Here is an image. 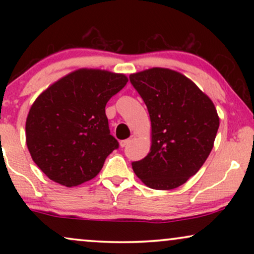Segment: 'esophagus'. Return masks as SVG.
I'll list each match as a JSON object with an SVG mask.
<instances>
[{"label": "esophagus", "instance_id": "esophagus-1", "mask_svg": "<svg viewBox=\"0 0 254 254\" xmlns=\"http://www.w3.org/2000/svg\"><path fill=\"white\" fill-rule=\"evenodd\" d=\"M135 138H136V136H135V135H131V136H130L129 138H127V140L120 141V147H121V148H125V147H126V145L129 144L131 141L135 140Z\"/></svg>", "mask_w": 254, "mask_h": 254}]
</instances>
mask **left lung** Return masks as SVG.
<instances>
[{"label": "left lung", "instance_id": "1", "mask_svg": "<svg viewBox=\"0 0 254 254\" xmlns=\"http://www.w3.org/2000/svg\"><path fill=\"white\" fill-rule=\"evenodd\" d=\"M151 123L149 154L131 166L154 190H173L201 169L214 147L220 118L216 107L192 79L169 68L130 74Z\"/></svg>", "mask_w": 254, "mask_h": 254}]
</instances>
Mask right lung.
<instances>
[{
	"mask_svg": "<svg viewBox=\"0 0 254 254\" xmlns=\"http://www.w3.org/2000/svg\"><path fill=\"white\" fill-rule=\"evenodd\" d=\"M127 82L125 74L81 68L37 97L26 118V145L51 180L72 187L100 172L119 145L110 134L106 103Z\"/></svg>",
	"mask_w": 254,
	"mask_h": 254,
	"instance_id": "add662e5",
	"label": "right lung"
}]
</instances>
